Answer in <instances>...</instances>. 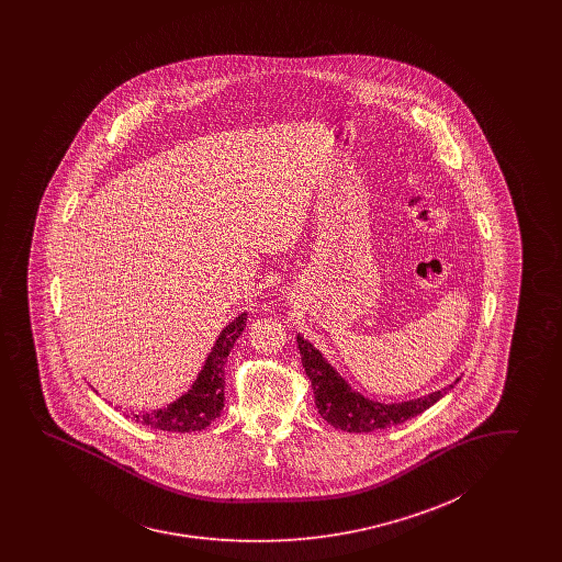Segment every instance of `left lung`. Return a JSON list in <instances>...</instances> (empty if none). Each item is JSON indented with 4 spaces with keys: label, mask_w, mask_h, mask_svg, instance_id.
<instances>
[{
    "label": "left lung",
    "mask_w": 562,
    "mask_h": 562,
    "mask_svg": "<svg viewBox=\"0 0 562 562\" xmlns=\"http://www.w3.org/2000/svg\"><path fill=\"white\" fill-rule=\"evenodd\" d=\"M296 344L301 350L306 376L315 393V406L329 425L340 430L373 432L376 428L402 425L409 418L423 414L432 404H437L445 393L453 390V385H449L441 392L428 393L425 397L402 404H379L362 397L360 393L352 392L340 374L327 364L322 352L315 350L313 344H308L303 336H296Z\"/></svg>",
    "instance_id": "obj_1"
}]
</instances>
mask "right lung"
I'll use <instances>...</instances> for the list:
<instances>
[{
	"label": "right lung",
	"mask_w": 562,
	"mask_h": 562,
	"mask_svg": "<svg viewBox=\"0 0 562 562\" xmlns=\"http://www.w3.org/2000/svg\"><path fill=\"white\" fill-rule=\"evenodd\" d=\"M245 325L247 313H240L237 319L222 329L221 338L205 360L204 371L186 395H181L167 408L134 414V420L169 432H191L212 425L224 408V362Z\"/></svg>",
	"instance_id": "add662e5"
}]
</instances>
